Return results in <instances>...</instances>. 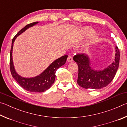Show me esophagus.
<instances>
[{
  "label": "esophagus",
  "instance_id": "esophagus-1",
  "mask_svg": "<svg viewBox=\"0 0 127 127\" xmlns=\"http://www.w3.org/2000/svg\"><path fill=\"white\" fill-rule=\"evenodd\" d=\"M73 57L72 56H69L67 58V61L68 62H73Z\"/></svg>",
  "mask_w": 127,
  "mask_h": 127
}]
</instances>
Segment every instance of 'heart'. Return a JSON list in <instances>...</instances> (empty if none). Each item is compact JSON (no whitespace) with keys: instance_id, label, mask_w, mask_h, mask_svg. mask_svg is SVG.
I'll return each mask as SVG.
<instances>
[{"instance_id":"b5f03b06","label":"heart","mask_w":127,"mask_h":127,"mask_svg":"<svg viewBox=\"0 0 127 127\" xmlns=\"http://www.w3.org/2000/svg\"><path fill=\"white\" fill-rule=\"evenodd\" d=\"M92 32V29L91 27H86L83 29L82 31V34L83 36H87L89 35ZM96 40H97V36H96V35H95V34H94V35H92L91 38H90V42L91 43H94L95 42H96Z\"/></svg>"}]
</instances>
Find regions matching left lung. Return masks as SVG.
Segmentation results:
<instances>
[{"label":"left lung","instance_id":"obj_1","mask_svg":"<svg viewBox=\"0 0 127 127\" xmlns=\"http://www.w3.org/2000/svg\"><path fill=\"white\" fill-rule=\"evenodd\" d=\"M115 61L102 70H95L90 66L88 56L84 54H77L73 60L78 66L77 83L85 89H100L106 87L114 78L119 67L120 52L116 46Z\"/></svg>","mask_w":127,"mask_h":127}]
</instances>
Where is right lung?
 I'll list each match as a JSON object with an SVG mask.
<instances>
[{
    "instance_id": "obj_1",
    "label": "right lung",
    "mask_w": 127,
    "mask_h": 127,
    "mask_svg": "<svg viewBox=\"0 0 127 127\" xmlns=\"http://www.w3.org/2000/svg\"><path fill=\"white\" fill-rule=\"evenodd\" d=\"M37 23L38 22H35L28 24L21 29L12 39L11 49L10 51V70L12 77L23 89L30 92H42L48 90L54 82L55 72L58 69L65 63L68 55H64L57 59L53 62L41 74L33 78H23L17 73L15 71L12 60V49L13 42L17 36L23 32L29 27L33 26Z\"/></svg>"
}]
</instances>
